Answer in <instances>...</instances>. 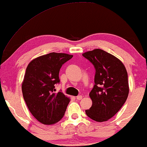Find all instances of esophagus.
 Listing matches in <instances>:
<instances>
[{"label": "esophagus", "mask_w": 147, "mask_h": 147, "mask_svg": "<svg viewBox=\"0 0 147 147\" xmlns=\"http://www.w3.org/2000/svg\"><path fill=\"white\" fill-rule=\"evenodd\" d=\"M82 98V96H81V95H78V96H76V99H77V100H81Z\"/></svg>", "instance_id": "1"}]
</instances>
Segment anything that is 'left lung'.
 <instances>
[{
    "instance_id": "obj_1",
    "label": "left lung",
    "mask_w": 147,
    "mask_h": 147,
    "mask_svg": "<svg viewBox=\"0 0 147 147\" xmlns=\"http://www.w3.org/2000/svg\"><path fill=\"white\" fill-rule=\"evenodd\" d=\"M95 69L94 85L89 96L91 107L86 115L97 122L106 121L121 109L129 95L128 74L122 62L101 49L82 54Z\"/></svg>"
}]
</instances>
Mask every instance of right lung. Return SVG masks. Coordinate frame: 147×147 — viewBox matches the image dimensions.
I'll list each match as a JSON object with an SVG mask.
<instances>
[{"mask_svg": "<svg viewBox=\"0 0 147 147\" xmlns=\"http://www.w3.org/2000/svg\"><path fill=\"white\" fill-rule=\"evenodd\" d=\"M65 53H51L28 64L22 84V91L30 112L44 125H53L65 115L70 102L61 91L56 92L60 83L59 71L63 64L73 58Z\"/></svg>", "mask_w": 147, "mask_h": 147, "instance_id": "right-lung-1", "label": "right lung"}]
</instances>
